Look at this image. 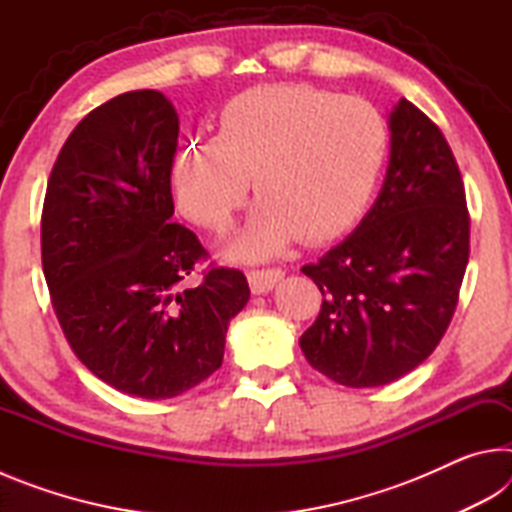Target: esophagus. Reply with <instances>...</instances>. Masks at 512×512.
I'll return each mask as SVG.
<instances>
[{"label": "esophagus", "instance_id": "obj_1", "mask_svg": "<svg viewBox=\"0 0 512 512\" xmlns=\"http://www.w3.org/2000/svg\"><path fill=\"white\" fill-rule=\"evenodd\" d=\"M284 277L280 268H257V271H248V282L253 293H268Z\"/></svg>", "mask_w": 512, "mask_h": 512}]
</instances>
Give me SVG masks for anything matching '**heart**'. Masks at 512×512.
I'll list each match as a JSON object with an SVG mask.
<instances>
[{"instance_id":"b5f03b06","label":"heart","mask_w":512,"mask_h":512,"mask_svg":"<svg viewBox=\"0 0 512 512\" xmlns=\"http://www.w3.org/2000/svg\"><path fill=\"white\" fill-rule=\"evenodd\" d=\"M391 133L372 103L305 83L262 85L232 97L216 137H189L171 162V187L189 221L223 230L259 196L225 253L266 259L302 241H325L366 210Z\"/></svg>"}]
</instances>
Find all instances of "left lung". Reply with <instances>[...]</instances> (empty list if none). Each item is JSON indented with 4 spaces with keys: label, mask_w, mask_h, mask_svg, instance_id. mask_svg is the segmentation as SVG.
Listing matches in <instances>:
<instances>
[{
    "label": "left lung",
    "mask_w": 512,
    "mask_h": 512,
    "mask_svg": "<svg viewBox=\"0 0 512 512\" xmlns=\"http://www.w3.org/2000/svg\"><path fill=\"white\" fill-rule=\"evenodd\" d=\"M375 205L350 237L302 266L323 305L300 336L311 368L350 388L384 386L436 350L470 257V214L440 128L400 99Z\"/></svg>",
    "instance_id": "left-lung-1"
}]
</instances>
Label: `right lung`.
<instances>
[{"label": "right lung", "mask_w": 512, "mask_h": 512, "mask_svg": "<svg viewBox=\"0 0 512 512\" xmlns=\"http://www.w3.org/2000/svg\"><path fill=\"white\" fill-rule=\"evenodd\" d=\"M178 115L162 92L119 94L79 121L51 169L42 271L76 357L101 381L169 400L221 368L250 289L237 268L185 277L207 255L173 223Z\"/></svg>", "instance_id": "right-lung-1"}]
</instances>
